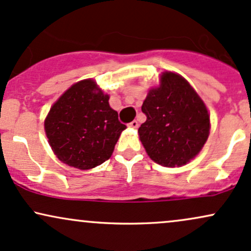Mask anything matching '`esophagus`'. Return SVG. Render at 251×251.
<instances>
[{
  "label": "esophagus",
  "mask_w": 251,
  "mask_h": 251,
  "mask_svg": "<svg viewBox=\"0 0 251 251\" xmlns=\"http://www.w3.org/2000/svg\"><path fill=\"white\" fill-rule=\"evenodd\" d=\"M128 126H129V127H132V128H138V126H139V124H138L137 120H133V122L128 124Z\"/></svg>",
  "instance_id": "esophagus-1"
}]
</instances>
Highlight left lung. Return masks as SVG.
<instances>
[{"instance_id":"1","label":"left lung","mask_w":251,"mask_h":251,"mask_svg":"<svg viewBox=\"0 0 251 251\" xmlns=\"http://www.w3.org/2000/svg\"><path fill=\"white\" fill-rule=\"evenodd\" d=\"M142 111L146 122L138 129L140 142L159 165H185L208 139L210 116L205 103L179 74L164 72L159 86L149 91Z\"/></svg>"}]
</instances>
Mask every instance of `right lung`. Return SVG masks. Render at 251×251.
Wrapping results in <instances>:
<instances>
[{
	"instance_id": "add662e5",
	"label": "right lung",
	"mask_w": 251,
	"mask_h": 251,
	"mask_svg": "<svg viewBox=\"0 0 251 251\" xmlns=\"http://www.w3.org/2000/svg\"><path fill=\"white\" fill-rule=\"evenodd\" d=\"M108 99L94 80L87 79L74 83L51 106L45 131L59 160L89 170L109 159L126 126Z\"/></svg>"
}]
</instances>
